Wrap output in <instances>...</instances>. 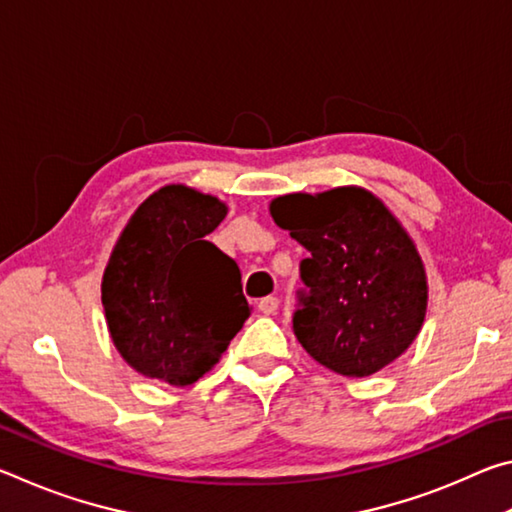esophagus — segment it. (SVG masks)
<instances>
[{
  "label": "esophagus",
  "mask_w": 512,
  "mask_h": 512,
  "mask_svg": "<svg viewBox=\"0 0 512 512\" xmlns=\"http://www.w3.org/2000/svg\"><path fill=\"white\" fill-rule=\"evenodd\" d=\"M277 307H280V300H277L275 296H268V298L259 300V311H262V314H266V316H273Z\"/></svg>",
  "instance_id": "esophagus-1"
}]
</instances>
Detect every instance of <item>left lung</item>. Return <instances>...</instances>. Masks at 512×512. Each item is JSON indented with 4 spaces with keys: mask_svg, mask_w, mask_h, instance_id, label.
Here are the masks:
<instances>
[{
    "mask_svg": "<svg viewBox=\"0 0 512 512\" xmlns=\"http://www.w3.org/2000/svg\"><path fill=\"white\" fill-rule=\"evenodd\" d=\"M271 216L309 250L293 314L309 357L343 377L400 357L427 314V275L388 207L361 187H336L275 198Z\"/></svg>",
    "mask_w": 512,
    "mask_h": 512,
    "instance_id": "left-lung-1",
    "label": "left lung"
}]
</instances>
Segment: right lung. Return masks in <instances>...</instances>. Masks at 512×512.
I'll return each instance as SVG.
<instances>
[{
	"label": "right lung",
	"instance_id": "right-lung-1",
	"mask_svg": "<svg viewBox=\"0 0 512 512\" xmlns=\"http://www.w3.org/2000/svg\"><path fill=\"white\" fill-rule=\"evenodd\" d=\"M225 214L219 198L167 185L137 207L112 248L101 302L112 343L140 375L194 384L250 316L237 262L205 239Z\"/></svg>",
	"mask_w": 512,
	"mask_h": 512
}]
</instances>
